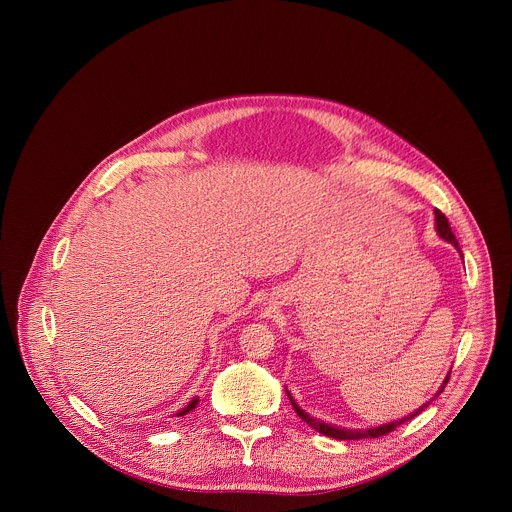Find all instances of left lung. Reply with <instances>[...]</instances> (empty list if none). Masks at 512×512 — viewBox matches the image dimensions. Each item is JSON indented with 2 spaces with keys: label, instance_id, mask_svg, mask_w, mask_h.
Instances as JSON below:
<instances>
[{
  "label": "left lung",
  "instance_id": "1",
  "mask_svg": "<svg viewBox=\"0 0 512 512\" xmlns=\"http://www.w3.org/2000/svg\"><path fill=\"white\" fill-rule=\"evenodd\" d=\"M435 229H437V233H440V237H442V239H446L448 243H452V245L460 251L458 241H456V237H454V233H452V227H450L448 218H446V214H444L442 210H435ZM448 381H450V375L446 377V381H444V385L440 387V391L435 393V397H437V395H442V391L446 389ZM287 395H289V393H287ZM435 397H433V399H429L423 407H419V409H417V411H413L411 415H407V417H403V419H399V421H393V423H389V425L373 427V429H342V427H334V425H328V423H324V421L314 419L312 415H308L300 405H296V401L291 399V395H289V401H291V405H294L296 413H298V415H300V417H302L310 427H314L316 431H320L322 435L334 437V440H364V437H381V435H387V433L395 431L399 425H403V423L411 421V419H413V417H417L423 409H427V407H429V403H431V401H435Z\"/></svg>",
  "mask_w": 512,
  "mask_h": 512
}]
</instances>
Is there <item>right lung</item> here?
Masks as SVG:
<instances>
[{
    "label": "right lung",
    "mask_w": 512,
    "mask_h": 512,
    "mask_svg": "<svg viewBox=\"0 0 512 512\" xmlns=\"http://www.w3.org/2000/svg\"><path fill=\"white\" fill-rule=\"evenodd\" d=\"M196 403H198V399H194V401H192V403H190V405H188V407H186V409H182V411H180V413H178V415H180V417H182V415H186V413H188V411H192V409H194V407H196Z\"/></svg>",
    "instance_id": "obj_1"
}]
</instances>
